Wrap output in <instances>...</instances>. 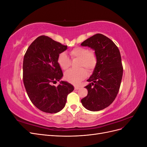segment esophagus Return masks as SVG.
<instances>
[{
    "instance_id": "esophagus-1",
    "label": "esophagus",
    "mask_w": 147,
    "mask_h": 147,
    "mask_svg": "<svg viewBox=\"0 0 147 147\" xmlns=\"http://www.w3.org/2000/svg\"><path fill=\"white\" fill-rule=\"evenodd\" d=\"M80 88V87L79 86H75V87H74V89L75 90H78V89Z\"/></svg>"
}]
</instances>
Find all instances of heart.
<instances>
[{
    "mask_svg": "<svg viewBox=\"0 0 147 147\" xmlns=\"http://www.w3.org/2000/svg\"><path fill=\"white\" fill-rule=\"evenodd\" d=\"M70 55L73 59H79V67H84L89 71L94 70L97 65V57L96 52L94 50H88L86 47H75L70 50ZM57 63L62 69L67 70L71 61L66 53L63 52L60 53L57 57ZM87 75L86 69L81 67L78 69L69 70L64 74V78L68 82L76 84L85 78Z\"/></svg>",
    "mask_w": 147,
    "mask_h": 147,
    "instance_id": "b5f03b06",
    "label": "heart"
}]
</instances>
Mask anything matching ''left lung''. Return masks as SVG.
I'll return each mask as SVG.
<instances>
[{"mask_svg":"<svg viewBox=\"0 0 147 147\" xmlns=\"http://www.w3.org/2000/svg\"><path fill=\"white\" fill-rule=\"evenodd\" d=\"M93 49L97 63L85 88L88 95L82 100L87 110L96 112L109 107L116 98L121 84L123 68L119 50L114 42L101 34H97L81 44Z\"/></svg>","mask_w":147,"mask_h":147,"instance_id":"8db88e82","label":"left lung"}]
</instances>
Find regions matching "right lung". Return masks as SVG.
Returning <instances> with one entry per match:
<instances>
[{
	"instance_id": "obj_1",
	"label": "right lung",
	"mask_w": 147,
	"mask_h": 147,
	"mask_svg": "<svg viewBox=\"0 0 147 147\" xmlns=\"http://www.w3.org/2000/svg\"><path fill=\"white\" fill-rule=\"evenodd\" d=\"M67 46L45 35L37 37L30 44L23 59V82L32 103L42 112L55 113L63 109L67 95L74 91L72 84L61 81L63 74L57 57Z\"/></svg>"
}]
</instances>
